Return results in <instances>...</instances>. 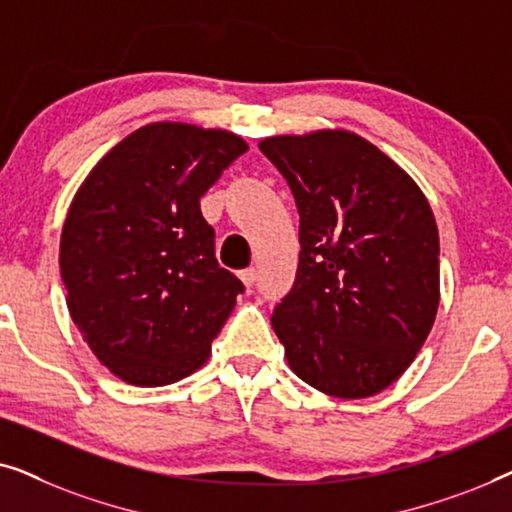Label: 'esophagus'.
<instances>
[{"label":"esophagus","mask_w":512,"mask_h":512,"mask_svg":"<svg viewBox=\"0 0 512 512\" xmlns=\"http://www.w3.org/2000/svg\"><path fill=\"white\" fill-rule=\"evenodd\" d=\"M240 279L244 282V286H247V289H251V286H254V282H256V270L254 268L242 270L240 272Z\"/></svg>","instance_id":"1"}]
</instances>
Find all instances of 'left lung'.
Returning a JSON list of instances; mask_svg holds the SVG:
<instances>
[{
    "label": "left lung",
    "mask_w": 512,
    "mask_h": 512,
    "mask_svg": "<svg viewBox=\"0 0 512 512\" xmlns=\"http://www.w3.org/2000/svg\"><path fill=\"white\" fill-rule=\"evenodd\" d=\"M300 214L296 282L272 312L293 373L335 398H368L401 377L440 300L429 200L394 160L349 130L258 144Z\"/></svg>",
    "instance_id": "obj_1"
}]
</instances>
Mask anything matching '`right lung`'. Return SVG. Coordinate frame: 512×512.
Wrapping results in <instances>:
<instances>
[{"label": "right lung", "mask_w": 512, "mask_h": 512, "mask_svg": "<svg viewBox=\"0 0 512 512\" xmlns=\"http://www.w3.org/2000/svg\"><path fill=\"white\" fill-rule=\"evenodd\" d=\"M247 149L228 130L151 123L76 191L60 237L67 307L123 382H179L212 354L244 284L216 261L200 198Z\"/></svg>", "instance_id": "1"}]
</instances>
